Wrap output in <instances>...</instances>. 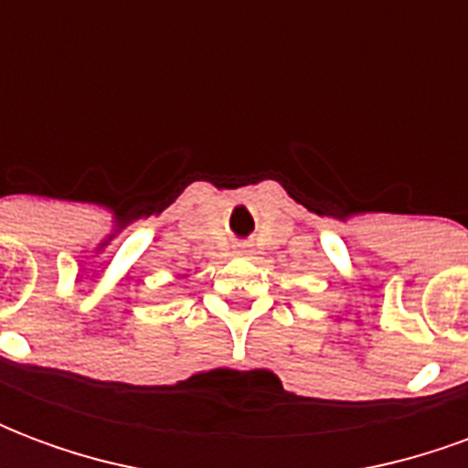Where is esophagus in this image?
<instances>
[{"mask_svg": "<svg viewBox=\"0 0 468 468\" xmlns=\"http://www.w3.org/2000/svg\"><path fill=\"white\" fill-rule=\"evenodd\" d=\"M243 248H245V245H235V253H245Z\"/></svg>", "mask_w": 468, "mask_h": 468, "instance_id": "1", "label": "esophagus"}]
</instances>
